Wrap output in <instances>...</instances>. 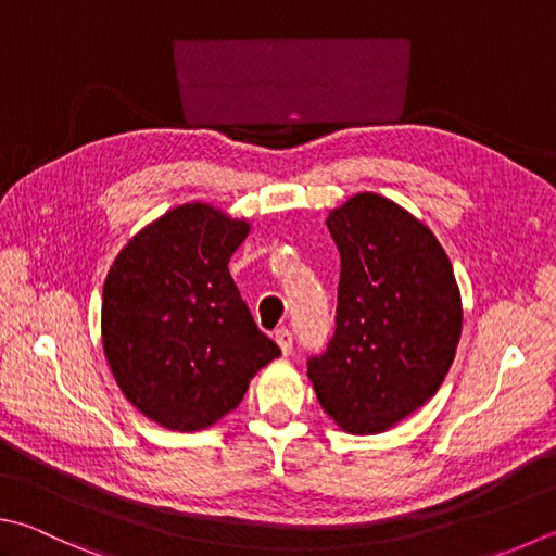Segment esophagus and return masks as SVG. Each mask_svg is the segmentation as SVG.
I'll return each instance as SVG.
<instances>
[{
  "label": "esophagus",
  "mask_w": 556,
  "mask_h": 556,
  "mask_svg": "<svg viewBox=\"0 0 556 556\" xmlns=\"http://www.w3.org/2000/svg\"><path fill=\"white\" fill-rule=\"evenodd\" d=\"M275 340H277V345H279V350H281V355H291V350H294V336H291V330H287V328H279L277 332H275Z\"/></svg>",
  "instance_id": "esophagus-1"
}]
</instances>
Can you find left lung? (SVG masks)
Instances as JSON below:
<instances>
[{"label": "left lung", "instance_id": "left-lung-1", "mask_svg": "<svg viewBox=\"0 0 556 556\" xmlns=\"http://www.w3.org/2000/svg\"><path fill=\"white\" fill-rule=\"evenodd\" d=\"M340 252L336 332L308 359L323 410L375 435L418 410L445 381L462 336L459 287L428 226L371 191L328 214Z\"/></svg>", "mask_w": 556, "mask_h": 556}]
</instances>
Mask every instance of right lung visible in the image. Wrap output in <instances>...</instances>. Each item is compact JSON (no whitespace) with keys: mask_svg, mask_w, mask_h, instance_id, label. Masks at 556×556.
I'll use <instances>...</instances> for the list:
<instances>
[{"mask_svg":"<svg viewBox=\"0 0 556 556\" xmlns=\"http://www.w3.org/2000/svg\"><path fill=\"white\" fill-rule=\"evenodd\" d=\"M250 224L181 204L118 252L104 281V355L124 396L169 430H204L243 401L279 348L250 316L228 260Z\"/></svg>","mask_w":556,"mask_h":556,"instance_id":"add662e5","label":"right lung"}]
</instances>
